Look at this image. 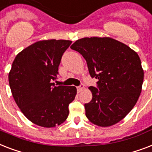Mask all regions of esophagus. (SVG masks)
<instances>
[{
  "instance_id": "34e87169",
  "label": "esophagus",
  "mask_w": 152,
  "mask_h": 152,
  "mask_svg": "<svg viewBox=\"0 0 152 152\" xmlns=\"http://www.w3.org/2000/svg\"><path fill=\"white\" fill-rule=\"evenodd\" d=\"M83 89H84V85H83V84H81L79 86H77V92H78V93L82 92Z\"/></svg>"
}]
</instances>
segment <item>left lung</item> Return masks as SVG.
Here are the masks:
<instances>
[{
    "label": "left lung",
    "mask_w": 152,
    "mask_h": 152,
    "mask_svg": "<svg viewBox=\"0 0 152 152\" xmlns=\"http://www.w3.org/2000/svg\"><path fill=\"white\" fill-rule=\"evenodd\" d=\"M70 48L82 54L90 76L98 79L96 88H88L93 98L85 104L87 118L101 127L120 122L135 106L141 93L144 70L137 53L107 37H84Z\"/></svg>",
    "instance_id": "1"
}]
</instances>
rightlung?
Returning a JSON list of instances; mask_svg holds the SVG:
<instances>
[{"label": "right lung", "instance_id": "obj_1", "mask_svg": "<svg viewBox=\"0 0 152 152\" xmlns=\"http://www.w3.org/2000/svg\"><path fill=\"white\" fill-rule=\"evenodd\" d=\"M71 41L43 40L24 48L15 56L8 74L15 101L30 122L52 128L65 122L75 86H55L58 68Z\"/></svg>", "mask_w": 152, "mask_h": 152}]
</instances>
